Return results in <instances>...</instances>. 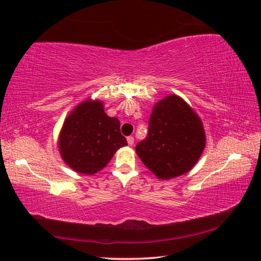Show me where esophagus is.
<instances>
[{
	"mask_svg": "<svg viewBox=\"0 0 261 261\" xmlns=\"http://www.w3.org/2000/svg\"><path fill=\"white\" fill-rule=\"evenodd\" d=\"M126 140H127V144H129L130 146H131V145H134V143H135V138H134V137H132V136L127 137Z\"/></svg>",
	"mask_w": 261,
	"mask_h": 261,
	"instance_id": "esophagus-1",
	"label": "esophagus"
}]
</instances>
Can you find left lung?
<instances>
[{
    "mask_svg": "<svg viewBox=\"0 0 261 261\" xmlns=\"http://www.w3.org/2000/svg\"><path fill=\"white\" fill-rule=\"evenodd\" d=\"M205 147V132L197 114L176 95L154 106L147 136L136 152L159 178L183 175L199 160Z\"/></svg>",
    "mask_w": 261,
    "mask_h": 261,
    "instance_id": "obj_1",
    "label": "left lung"
}]
</instances>
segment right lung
I'll return each mask as SVG.
<instances>
[{
	"label": "right lung",
	"instance_id": "add662e5",
	"mask_svg": "<svg viewBox=\"0 0 261 261\" xmlns=\"http://www.w3.org/2000/svg\"><path fill=\"white\" fill-rule=\"evenodd\" d=\"M62 159L77 173L92 175L112 160L118 148L127 145L120 121L109 117L100 101H85L70 114L60 136Z\"/></svg>",
	"mask_w": 261,
	"mask_h": 261
}]
</instances>
